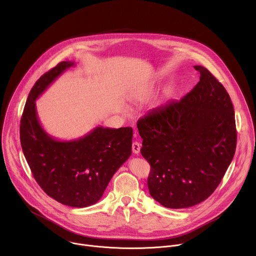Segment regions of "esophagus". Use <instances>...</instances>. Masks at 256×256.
Returning a JSON list of instances; mask_svg holds the SVG:
<instances>
[{
    "mask_svg": "<svg viewBox=\"0 0 256 256\" xmlns=\"http://www.w3.org/2000/svg\"><path fill=\"white\" fill-rule=\"evenodd\" d=\"M132 153L136 155H138L140 150V144L138 142H134L132 146Z\"/></svg>",
    "mask_w": 256,
    "mask_h": 256,
    "instance_id": "1",
    "label": "esophagus"
}]
</instances>
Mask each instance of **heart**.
I'll list each match as a JSON object with an SVG mask.
<instances>
[{"label":"heart","instance_id":"b5f03b06","mask_svg":"<svg viewBox=\"0 0 256 256\" xmlns=\"http://www.w3.org/2000/svg\"><path fill=\"white\" fill-rule=\"evenodd\" d=\"M151 89H152V88H151ZM151 89H150V90H151Z\"/></svg>","mask_w":256,"mask_h":256}]
</instances>
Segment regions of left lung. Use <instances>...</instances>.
Instances as JSON below:
<instances>
[{
	"mask_svg": "<svg viewBox=\"0 0 256 256\" xmlns=\"http://www.w3.org/2000/svg\"><path fill=\"white\" fill-rule=\"evenodd\" d=\"M194 68L200 82L190 93L152 109L136 124L140 153L151 165L150 194L169 208L206 200L236 150L235 114L228 92L208 70Z\"/></svg>",
	"mask_w": 256,
	"mask_h": 256,
	"instance_id": "left-lung-1",
	"label": "left lung"
}]
</instances>
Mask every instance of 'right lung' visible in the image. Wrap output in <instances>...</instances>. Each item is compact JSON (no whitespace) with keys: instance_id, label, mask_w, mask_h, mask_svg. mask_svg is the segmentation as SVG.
<instances>
[{"instance_id":"obj_1","label":"right lung","mask_w":256,"mask_h":256,"mask_svg":"<svg viewBox=\"0 0 256 256\" xmlns=\"http://www.w3.org/2000/svg\"><path fill=\"white\" fill-rule=\"evenodd\" d=\"M72 66L74 62H62L36 81L21 118L20 140L44 192L62 204L86 208L102 198L109 181L130 156L132 128L97 126L72 140H58L42 128L35 100Z\"/></svg>"}]
</instances>
